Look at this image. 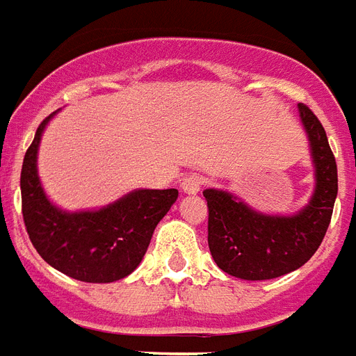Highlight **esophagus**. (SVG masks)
Listing matches in <instances>:
<instances>
[{
	"label": "esophagus",
	"mask_w": 356,
	"mask_h": 356,
	"mask_svg": "<svg viewBox=\"0 0 356 356\" xmlns=\"http://www.w3.org/2000/svg\"><path fill=\"white\" fill-rule=\"evenodd\" d=\"M202 185H204V177L198 175V173H191V175H186V177H183V181H181V188H183V192H186V194H198Z\"/></svg>",
	"instance_id": "obj_1"
}]
</instances>
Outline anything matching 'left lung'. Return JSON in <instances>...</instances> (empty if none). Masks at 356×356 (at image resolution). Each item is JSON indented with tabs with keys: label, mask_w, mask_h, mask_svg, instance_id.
Listing matches in <instances>:
<instances>
[{
	"label": "left lung",
	"mask_w": 356,
	"mask_h": 356,
	"mask_svg": "<svg viewBox=\"0 0 356 356\" xmlns=\"http://www.w3.org/2000/svg\"><path fill=\"white\" fill-rule=\"evenodd\" d=\"M300 117L312 145L315 194L309 205L292 217L252 211L222 191H204L209 209L207 243L222 272L247 281L281 277L312 259L325 238L338 194V165L321 120L300 104Z\"/></svg>",
	"instance_id": "left-lung-1"
}]
</instances>
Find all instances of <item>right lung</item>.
<instances>
[{
  "label": "right lung",
  "mask_w": 356,
  "mask_h": 356,
  "mask_svg": "<svg viewBox=\"0 0 356 356\" xmlns=\"http://www.w3.org/2000/svg\"><path fill=\"white\" fill-rule=\"evenodd\" d=\"M51 117L39 124L20 173L28 236L41 259L58 272L84 283L118 281L143 260L152 232L179 191H136L99 211H60L47 200L38 177V147Z\"/></svg>",
  "instance_id": "1"
}]
</instances>
